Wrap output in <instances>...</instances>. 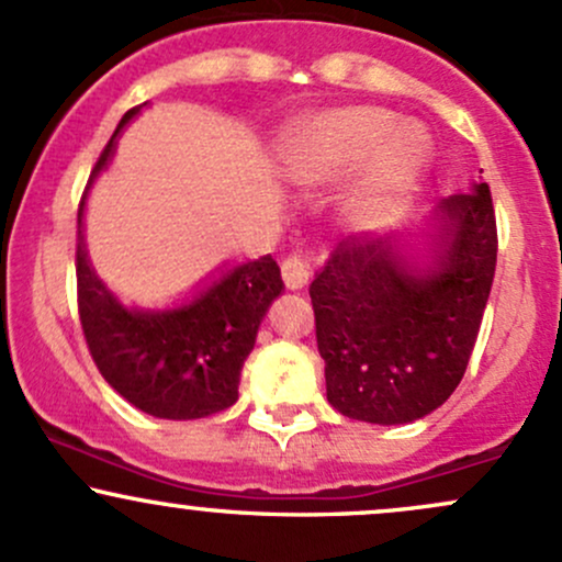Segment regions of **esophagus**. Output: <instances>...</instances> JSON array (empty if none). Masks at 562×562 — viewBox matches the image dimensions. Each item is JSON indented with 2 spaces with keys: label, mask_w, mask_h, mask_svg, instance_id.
<instances>
[{
  "label": "esophagus",
  "mask_w": 562,
  "mask_h": 562,
  "mask_svg": "<svg viewBox=\"0 0 562 562\" xmlns=\"http://www.w3.org/2000/svg\"><path fill=\"white\" fill-rule=\"evenodd\" d=\"M312 277V263L306 256H288L285 263H282V280L291 291H299L310 282Z\"/></svg>",
  "instance_id": "obj_1"
}]
</instances>
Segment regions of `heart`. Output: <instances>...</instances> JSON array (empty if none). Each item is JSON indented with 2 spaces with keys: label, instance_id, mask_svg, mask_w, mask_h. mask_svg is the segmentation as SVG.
I'll return each mask as SVG.
<instances>
[{
  "label": "heart",
  "instance_id": "b5f03b06",
  "mask_svg": "<svg viewBox=\"0 0 562 562\" xmlns=\"http://www.w3.org/2000/svg\"><path fill=\"white\" fill-rule=\"evenodd\" d=\"M431 146L416 127H397L384 109L355 106L314 116L295 135L291 172L301 183H336L360 170L351 211L366 224L392 218L422 187Z\"/></svg>",
  "mask_w": 562,
  "mask_h": 562
}]
</instances>
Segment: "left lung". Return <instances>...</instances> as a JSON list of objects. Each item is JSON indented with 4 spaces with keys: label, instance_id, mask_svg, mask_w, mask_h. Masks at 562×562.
Masks as SVG:
<instances>
[{
    "label": "left lung",
    "instance_id": "obj_1",
    "mask_svg": "<svg viewBox=\"0 0 562 562\" xmlns=\"http://www.w3.org/2000/svg\"><path fill=\"white\" fill-rule=\"evenodd\" d=\"M427 237L429 263L403 239H341L310 285L328 403L344 416L411 424L464 379L496 271L488 183L442 200Z\"/></svg>",
    "mask_w": 562,
    "mask_h": 562
}]
</instances>
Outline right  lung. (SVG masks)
I'll return each instance as SVG.
<instances>
[{"label": "right lung", "mask_w": 562, "mask_h": 562, "mask_svg": "<svg viewBox=\"0 0 562 562\" xmlns=\"http://www.w3.org/2000/svg\"><path fill=\"white\" fill-rule=\"evenodd\" d=\"M144 106L122 116L79 202L77 304L85 341L111 390L149 416L187 422L237 403L239 371L256 344L258 325L285 285L271 256L224 269L176 310H127L103 285L85 250V200L98 172L114 157L116 135Z\"/></svg>", "instance_id": "add662e5"}]
</instances>
